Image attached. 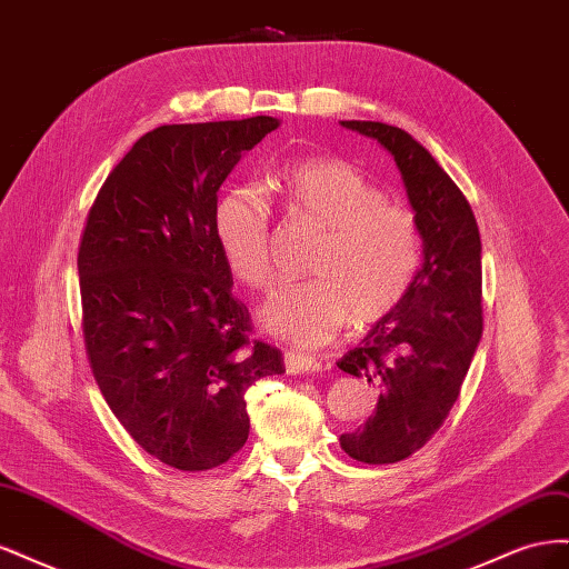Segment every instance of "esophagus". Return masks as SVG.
<instances>
[{"label": "esophagus", "mask_w": 569, "mask_h": 569, "mask_svg": "<svg viewBox=\"0 0 569 569\" xmlns=\"http://www.w3.org/2000/svg\"><path fill=\"white\" fill-rule=\"evenodd\" d=\"M284 368L291 375H306V372H320L322 363L311 356H303L297 351H287L284 353Z\"/></svg>", "instance_id": "esophagus-1"}]
</instances>
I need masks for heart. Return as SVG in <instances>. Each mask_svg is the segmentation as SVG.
<instances>
[{"label": "heart", "mask_w": 569, "mask_h": 569, "mask_svg": "<svg viewBox=\"0 0 569 569\" xmlns=\"http://www.w3.org/2000/svg\"><path fill=\"white\" fill-rule=\"evenodd\" d=\"M291 218L320 230L308 274L280 287L261 308V322L297 347H322L343 325L380 322L401 306L422 266V232L410 209L341 159H308L278 180ZM222 256L251 289L274 280L270 203L253 187H232L216 203Z\"/></svg>", "instance_id": "b5f03b06"}]
</instances>
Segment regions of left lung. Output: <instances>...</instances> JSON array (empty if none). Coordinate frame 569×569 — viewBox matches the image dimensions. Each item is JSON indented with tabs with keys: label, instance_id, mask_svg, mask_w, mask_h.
I'll return each mask as SVG.
<instances>
[{
	"label": "left lung",
	"instance_id": "left-lung-1",
	"mask_svg": "<svg viewBox=\"0 0 569 569\" xmlns=\"http://www.w3.org/2000/svg\"><path fill=\"white\" fill-rule=\"evenodd\" d=\"M341 126L391 151L425 242L408 297L337 363L380 389L375 416L341 435V449L353 460L387 465L420 451L458 401L485 330L481 242L468 199L406 130L375 120Z\"/></svg>",
	"mask_w": 569,
	"mask_h": 569
}]
</instances>
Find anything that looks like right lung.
<instances>
[{
    "label": "right lung",
    "instance_id": "obj_1",
    "mask_svg": "<svg viewBox=\"0 0 569 569\" xmlns=\"http://www.w3.org/2000/svg\"><path fill=\"white\" fill-rule=\"evenodd\" d=\"M253 116L161 126L101 184L80 237L82 339L128 435L182 472L213 470L249 437L247 389L282 375L253 337L216 237L218 189L278 128Z\"/></svg>",
    "mask_w": 569,
    "mask_h": 569
}]
</instances>
